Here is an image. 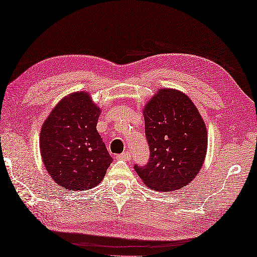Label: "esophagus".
I'll use <instances>...</instances> for the list:
<instances>
[{"instance_id":"esophagus-1","label":"esophagus","mask_w":257,"mask_h":257,"mask_svg":"<svg viewBox=\"0 0 257 257\" xmlns=\"http://www.w3.org/2000/svg\"><path fill=\"white\" fill-rule=\"evenodd\" d=\"M117 158L120 159V160H125V161L131 160V152L125 151V152H123V154H120V155L117 156Z\"/></svg>"}]
</instances>
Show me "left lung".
I'll list each match as a JSON object with an SVG mask.
<instances>
[{"label":"left lung","instance_id":"obj_1","mask_svg":"<svg viewBox=\"0 0 257 257\" xmlns=\"http://www.w3.org/2000/svg\"><path fill=\"white\" fill-rule=\"evenodd\" d=\"M146 138L150 159L134 165L143 183L156 191H174L187 185L200 172L208 149L202 116L185 93L160 89L147 102Z\"/></svg>","mask_w":257,"mask_h":257}]
</instances>
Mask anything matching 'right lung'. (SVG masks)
I'll return each instance as SVG.
<instances>
[{"mask_svg":"<svg viewBox=\"0 0 257 257\" xmlns=\"http://www.w3.org/2000/svg\"><path fill=\"white\" fill-rule=\"evenodd\" d=\"M100 108L88 92L63 98L42 126L40 154L54 182L70 191L97 186L112 158L97 131Z\"/></svg>","mask_w":257,"mask_h":257,"instance_id":"1","label":"right lung"}]
</instances>
